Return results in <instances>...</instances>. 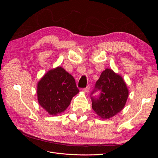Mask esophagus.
I'll return each instance as SVG.
<instances>
[{"label":"esophagus","mask_w":158,"mask_h":158,"mask_svg":"<svg viewBox=\"0 0 158 158\" xmlns=\"http://www.w3.org/2000/svg\"><path fill=\"white\" fill-rule=\"evenodd\" d=\"M89 89H90V86L88 85L86 88L83 89V91H84V92L85 93H88L89 91Z\"/></svg>","instance_id":"34e87169"}]
</instances>
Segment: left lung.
<instances>
[{
  "label": "left lung",
  "instance_id": "8db88e82",
  "mask_svg": "<svg viewBox=\"0 0 158 158\" xmlns=\"http://www.w3.org/2000/svg\"><path fill=\"white\" fill-rule=\"evenodd\" d=\"M97 90L101 93L98 98H92V109L100 118H111L122 111L128 97V89L121 75L106 69L95 83L92 94Z\"/></svg>",
  "mask_w": 158,
  "mask_h": 158
}]
</instances>
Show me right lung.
Instances as JSON below:
<instances>
[{
	"instance_id": "right-lung-1",
	"label": "right lung",
	"mask_w": 158,
	"mask_h": 158,
	"mask_svg": "<svg viewBox=\"0 0 158 158\" xmlns=\"http://www.w3.org/2000/svg\"><path fill=\"white\" fill-rule=\"evenodd\" d=\"M78 93L73 76L61 66L49 70L37 83L38 103L51 115L64 112Z\"/></svg>"
}]
</instances>
